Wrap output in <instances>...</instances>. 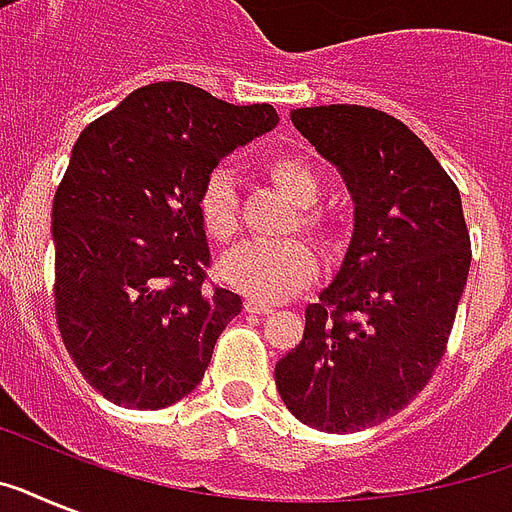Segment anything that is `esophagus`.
<instances>
[{
  "mask_svg": "<svg viewBox=\"0 0 512 512\" xmlns=\"http://www.w3.org/2000/svg\"><path fill=\"white\" fill-rule=\"evenodd\" d=\"M244 308H247V313H271L273 308L268 303H260V300H252L249 297L247 303H244Z\"/></svg>",
  "mask_w": 512,
  "mask_h": 512,
  "instance_id": "esophagus-1",
  "label": "esophagus"
}]
</instances>
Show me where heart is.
I'll list each match as a JSON object with an SVG mask.
<instances>
[{"label":"heart","instance_id":"obj_1","mask_svg":"<svg viewBox=\"0 0 512 512\" xmlns=\"http://www.w3.org/2000/svg\"><path fill=\"white\" fill-rule=\"evenodd\" d=\"M273 183L295 201L297 207H311L321 193V177L311 164L297 156H279L271 167ZM199 215L209 236L228 241L239 231V191L236 180L228 170H217L207 177V183L199 193ZM300 225L305 231L327 239L329 225L319 212L303 209ZM220 273L228 287L241 295L271 303L281 300L289 292H295L313 279L316 273V257L311 247L300 239L279 241H247L241 247L231 249L220 263Z\"/></svg>","mask_w":512,"mask_h":512}]
</instances>
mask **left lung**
I'll list each match as a JSON object with an SVG mask.
<instances>
[{
  "label": "left lung",
  "mask_w": 512,
  "mask_h": 512,
  "mask_svg": "<svg viewBox=\"0 0 512 512\" xmlns=\"http://www.w3.org/2000/svg\"><path fill=\"white\" fill-rule=\"evenodd\" d=\"M292 124L340 170L353 236L300 345L276 364L297 420L356 433L401 412L441 364L470 271L462 199L428 146L377 108L313 106Z\"/></svg>",
  "instance_id": "obj_1"
}]
</instances>
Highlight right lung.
Listing matches in <instances>:
<instances>
[{"instance_id": "1", "label": "right lung", "mask_w": 512, "mask_h": 512, "mask_svg": "<svg viewBox=\"0 0 512 512\" xmlns=\"http://www.w3.org/2000/svg\"><path fill=\"white\" fill-rule=\"evenodd\" d=\"M276 124L268 103L156 82L76 140L52 201L55 316L111 404L164 409L204 377L241 297L209 284L199 193L223 156Z\"/></svg>"}]
</instances>
